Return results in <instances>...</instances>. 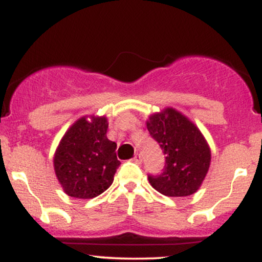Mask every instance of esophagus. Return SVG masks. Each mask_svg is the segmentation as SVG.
Here are the masks:
<instances>
[{"instance_id":"esophagus-1","label":"esophagus","mask_w":262,"mask_h":262,"mask_svg":"<svg viewBox=\"0 0 262 262\" xmlns=\"http://www.w3.org/2000/svg\"><path fill=\"white\" fill-rule=\"evenodd\" d=\"M133 161L135 162V164H141V156L139 154H137L133 158Z\"/></svg>"}]
</instances>
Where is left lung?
Wrapping results in <instances>:
<instances>
[{
  "label": "left lung",
  "instance_id": "obj_1",
  "mask_svg": "<svg viewBox=\"0 0 262 262\" xmlns=\"http://www.w3.org/2000/svg\"><path fill=\"white\" fill-rule=\"evenodd\" d=\"M146 128L166 156L160 175H149L150 185L169 197H186L197 192L212 159L208 143L197 125L175 108L167 107L151 114Z\"/></svg>",
  "mask_w": 262,
  "mask_h": 262
}]
</instances>
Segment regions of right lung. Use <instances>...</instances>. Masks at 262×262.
I'll return each mask as SVG.
<instances>
[{"mask_svg":"<svg viewBox=\"0 0 262 262\" xmlns=\"http://www.w3.org/2000/svg\"><path fill=\"white\" fill-rule=\"evenodd\" d=\"M107 117L83 116L66 130L54 154L56 179L68 196L91 200L112 185L121 165L107 138Z\"/></svg>","mask_w":262,"mask_h":262,"instance_id":"1","label":"right lung"}]
</instances>
